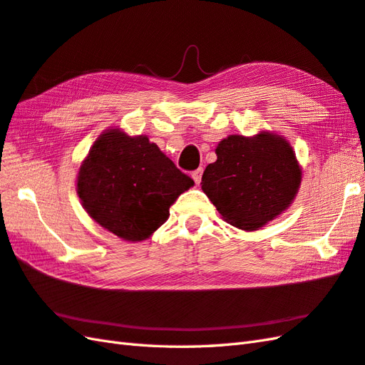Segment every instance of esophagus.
Wrapping results in <instances>:
<instances>
[{
	"mask_svg": "<svg viewBox=\"0 0 365 365\" xmlns=\"http://www.w3.org/2000/svg\"><path fill=\"white\" fill-rule=\"evenodd\" d=\"M201 176H202V168H198V170L192 172V178H193V181L197 182V184H200V182H201Z\"/></svg>",
	"mask_w": 365,
	"mask_h": 365,
	"instance_id": "1",
	"label": "esophagus"
}]
</instances>
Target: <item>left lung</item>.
I'll return each mask as SVG.
<instances>
[{"label": "left lung", "instance_id": "8db88e82", "mask_svg": "<svg viewBox=\"0 0 365 365\" xmlns=\"http://www.w3.org/2000/svg\"><path fill=\"white\" fill-rule=\"evenodd\" d=\"M201 189L227 223L257 230L294 201L302 168L289 142L269 131L246 138L230 135L215 148Z\"/></svg>", "mask_w": 365, "mask_h": 365}]
</instances>
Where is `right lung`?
Listing matches in <instances>:
<instances>
[{
	"label": "right lung",
	"mask_w": 365,
	"mask_h": 365,
	"mask_svg": "<svg viewBox=\"0 0 365 365\" xmlns=\"http://www.w3.org/2000/svg\"><path fill=\"white\" fill-rule=\"evenodd\" d=\"M193 180L147 136L110 128L96 139L77 175V195L97 225L127 242H142L170 215Z\"/></svg>",
	"instance_id": "1"
}]
</instances>
